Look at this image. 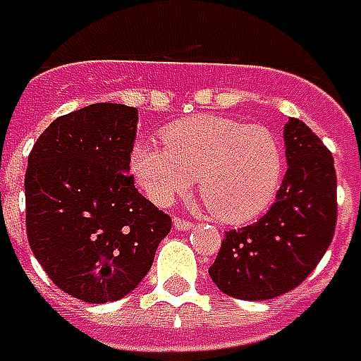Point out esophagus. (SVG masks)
<instances>
[{"instance_id": "34e87169", "label": "esophagus", "mask_w": 361, "mask_h": 361, "mask_svg": "<svg viewBox=\"0 0 361 361\" xmlns=\"http://www.w3.org/2000/svg\"><path fill=\"white\" fill-rule=\"evenodd\" d=\"M173 227L176 231H190L192 229V223H190V221H187V219H174Z\"/></svg>"}]
</instances>
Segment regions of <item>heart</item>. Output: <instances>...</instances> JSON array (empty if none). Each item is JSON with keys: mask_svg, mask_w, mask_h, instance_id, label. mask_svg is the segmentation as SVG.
<instances>
[{"mask_svg": "<svg viewBox=\"0 0 361 361\" xmlns=\"http://www.w3.org/2000/svg\"><path fill=\"white\" fill-rule=\"evenodd\" d=\"M164 146L138 142L130 154L134 180L166 207L197 187L223 223H247L269 207L283 176V148L263 126L223 116H195L162 132Z\"/></svg>", "mask_w": 361, "mask_h": 361, "instance_id": "b5f03b06", "label": "heart"}]
</instances>
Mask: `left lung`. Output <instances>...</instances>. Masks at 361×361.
I'll return each instance as SVG.
<instances>
[{
  "mask_svg": "<svg viewBox=\"0 0 361 361\" xmlns=\"http://www.w3.org/2000/svg\"><path fill=\"white\" fill-rule=\"evenodd\" d=\"M287 173L271 209L225 233L209 275L231 298L273 299L298 287L322 261L338 219L331 152L301 120L283 128Z\"/></svg>",
  "mask_w": 361,
  "mask_h": 361,
  "instance_id": "obj_1",
  "label": "left lung"
}]
</instances>
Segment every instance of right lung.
<instances>
[{
    "instance_id": "add662e5",
    "label": "right lung",
    "mask_w": 361,
    "mask_h": 361,
    "mask_svg": "<svg viewBox=\"0 0 361 361\" xmlns=\"http://www.w3.org/2000/svg\"><path fill=\"white\" fill-rule=\"evenodd\" d=\"M136 124L130 106H86L54 120L27 159L30 247L49 279L86 303L136 289L171 233V216L126 174Z\"/></svg>"
}]
</instances>
